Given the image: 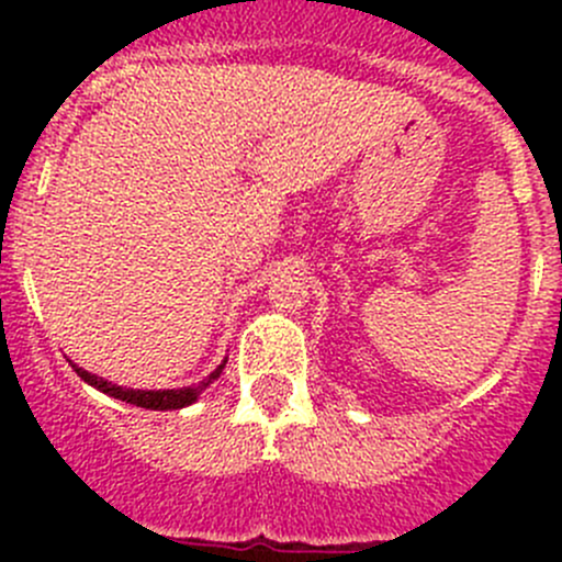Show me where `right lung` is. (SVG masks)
Returning a JSON list of instances; mask_svg holds the SVG:
<instances>
[{"label": "right lung", "mask_w": 562, "mask_h": 562, "mask_svg": "<svg viewBox=\"0 0 562 562\" xmlns=\"http://www.w3.org/2000/svg\"><path fill=\"white\" fill-rule=\"evenodd\" d=\"M225 361L217 367V370L212 372L209 378H203L201 383H195V386H187V389H160V391H140V389H124V386H116V383H108L103 378L92 375V372L81 370L78 364H72V370L78 372V378H81L83 383H89V386L100 389L103 394L113 396V400H122V402H130V405L135 407H146V411H179V407H187L192 405V402L201 396V391L209 386V383H214L220 378V372H223Z\"/></svg>", "instance_id": "right-lung-1"}]
</instances>
